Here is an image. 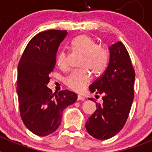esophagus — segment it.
Wrapping results in <instances>:
<instances>
[{
  "label": "esophagus",
  "instance_id": "1",
  "mask_svg": "<svg viewBox=\"0 0 152 152\" xmlns=\"http://www.w3.org/2000/svg\"><path fill=\"white\" fill-rule=\"evenodd\" d=\"M77 100H84V97L82 96H80V95H78L77 96Z\"/></svg>",
  "mask_w": 152,
  "mask_h": 152
}]
</instances>
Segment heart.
Here are the masks:
<instances>
[{
	"mask_svg": "<svg viewBox=\"0 0 152 152\" xmlns=\"http://www.w3.org/2000/svg\"><path fill=\"white\" fill-rule=\"evenodd\" d=\"M74 50L84 56L81 68L85 69L72 72L65 80V84L72 91H83L91 81V75L99 77L107 69L109 61L107 51L88 35H80L72 42ZM57 64L60 68H66L68 66L66 54L61 52L57 57Z\"/></svg>",
	"mask_w": 152,
	"mask_h": 152,
	"instance_id": "obj_1",
	"label": "heart"
}]
</instances>
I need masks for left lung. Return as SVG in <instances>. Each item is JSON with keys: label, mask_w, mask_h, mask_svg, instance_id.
Wrapping results in <instances>:
<instances>
[{"label": "left lung", "mask_w": 152, "mask_h": 152, "mask_svg": "<svg viewBox=\"0 0 152 152\" xmlns=\"http://www.w3.org/2000/svg\"><path fill=\"white\" fill-rule=\"evenodd\" d=\"M108 49V66L89 87L96 96L103 95V103H96L97 109L85 124L88 133L100 140L112 138L123 128L134 99L135 74L128 51L122 42H115Z\"/></svg>", "instance_id": "1"}]
</instances>
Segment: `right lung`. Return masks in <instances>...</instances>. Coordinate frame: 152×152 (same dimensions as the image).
<instances>
[{
	"label": "right lung",
	"instance_id": "1",
	"mask_svg": "<svg viewBox=\"0 0 152 152\" xmlns=\"http://www.w3.org/2000/svg\"><path fill=\"white\" fill-rule=\"evenodd\" d=\"M68 32L51 29L33 37L18 64L17 91L22 120L35 135L46 136L61 124L64 109L77 100L68 90L52 94L47 87L54 70L56 53Z\"/></svg>",
	"mask_w": 152,
	"mask_h": 152
}]
</instances>
